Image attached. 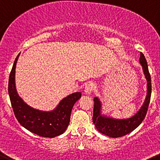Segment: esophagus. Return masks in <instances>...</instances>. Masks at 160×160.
<instances>
[{
	"label": "esophagus",
	"mask_w": 160,
	"mask_h": 160,
	"mask_svg": "<svg viewBox=\"0 0 160 160\" xmlns=\"http://www.w3.org/2000/svg\"><path fill=\"white\" fill-rule=\"evenodd\" d=\"M94 88V84L93 83H88V84H86L84 88V94L87 95H90V94L92 93L93 90Z\"/></svg>",
	"instance_id": "esophagus-1"
}]
</instances>
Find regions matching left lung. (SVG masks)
<instances>
[{
  "instance_id": "8db88e82",
  "label": "left lung",
  "mask_w": 160,
  "mask_h": 160,
  "mask_svg": "<svg viewBox=\"0 0 160 160\" xmlns=\"http://www.w3.org/2000/svg\"><path fill=\"white\" fill-rule=\"evenodd\" d=\"M139 62L142 67L144 76L147 81V94L142 107L137 113L130 118L126 119H116L110 117L102 113V103L98 97L94 98V112H93V123L98 131L110 138L123 137L135 130L146 116L148 107L149 105L152 93L151 77L148 72L146 59L142 53H141Z\"/></svg>"
}]
</instances>
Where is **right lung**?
Segmentation results:
<instances>
[{
    "label": "right lung",
    "instance_id": "right-lung-1",
    "mask_svg": "<svg viewBox=\"0 0 160 160\" xmlns=\"http://www.w3.org/2000/svg\"><path fill=\"white\" fill-rule=\"evenodd\" d=\"M19 55L14 62L8 80L9 98L17 120L26 130L41 137L55 138L63 134L70 121L72 107L81 98V93H72L64 98L51 111L29 106L18 95L15 86V69Z\"/></svg>",
    "mask_w": 160,
    "mask_h": 160
}]
</instances>
